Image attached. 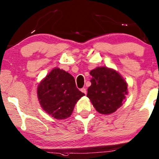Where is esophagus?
Wrapping results in <instances>:
<instances>
[{
	"label": "esophagus",
	"mask_w": 159,
	"mask_h": 159,
	"mask_svg": "<svg viewBox=\"0 0 159 159\" xmlns=\"http://www.w3.org/2000/svg\"><path fill=\"white\" fill-rule=\"evenodd\" d=\"M81 92L82 93H84L86 95V93H87V90H86V88H81Z\"/></svg>",
	"instance_id": "esophagus-1"
}]
</instances>
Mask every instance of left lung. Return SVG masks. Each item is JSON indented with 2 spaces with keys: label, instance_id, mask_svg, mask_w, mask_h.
<instances>
[{
  "label": "left lung",
  "instance_id": "left-lung-1",
  "mask_svg": "<svg viewBox=\"0 0 159 159\" xmlns=\"http://www.w3.org/2000/svg\"><path fill=\"white\" fill-rule=\"evenodd\" d=\"M91 85L87 96L101 114L114 112L122 105L127 92V84L115 70L98 67L90 72Z\"/></svg>",
  "mask_w": 159,
  "mask_h": 159
}]
</instances>
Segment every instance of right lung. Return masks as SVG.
Masks as SVG:
<instances>
[{"label":"right lung","instance_id":"add662e5","mask_svg":"<svg viewBox=\"0 0 159 159\" xmlns=\"http://www.w3.org/2000/svg\"><path fill=\"white\" fill-rule=\"evenodd\" d=\"M37 93L43 110L58 120L69 117L77 101L84 96L76 86L75 78L58 68L40 82Z\"/></svg>","mask_w":159,"mask_h":159}]
</instances>
